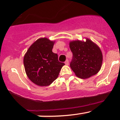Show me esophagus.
<instances>
[{"label":"esophagus","mask_w":120,"mask_h":120,"mask_svg":"<svg viewBox=\"0 0 120 120\" xmlns=\"http://www.w3.org/2000/svg\"><path fill=\"white\" fill-rule=\"evenodd\" d=\"M68 64H69V62H68V60H66V61H65V64L66 65H68Z\"/></svg>","instance_id":"34e87169"}]
</instances>
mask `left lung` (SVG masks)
I'll use <instances>...</instances> for the list:
<instances>
[{
  "mask_svg": "<svg viewBox=\"0 0 120 120\" xmlns=\"http://www.w3.org/2000/svg\"><path fill=\"white\" fill-rule=\"evenodd\" d=\"M86 39V41L77 40L69 43L73 53L70 67L77 77L82 79L98 73L103 63V54L98 45L88 38Z\"/></svg>",
  "mask_w": 120,
  "mask_h": 120,
  "instance_id": "left-lung-1",
  "label": "left lung"
}]
</instances>
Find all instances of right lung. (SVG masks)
I'll list each match as a JSON object with an SVG mask.
<instances>
[{"label": "right lung", "mask_w": 120, "mask_h": 120, "mask_svg": "<svg viewBox=\"0 0 120 120\" xmlns=\"http://www.w3.org/2000/svg\"><path fill=\"white\" fill-rule=\"evenodd\" d=\"M55 41L40 38L28 49L24 56L26 73L33 83L41 87L50 85L59 76L64 63L59 62L57 54L52 52Z\"/></svg>", "instance_id": "add662e5"}]
</instances>
